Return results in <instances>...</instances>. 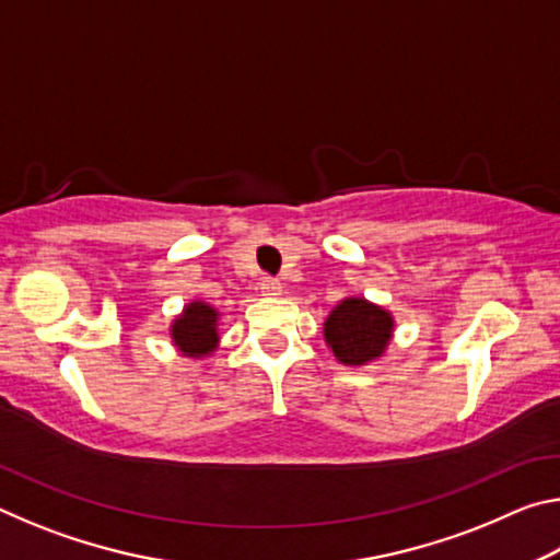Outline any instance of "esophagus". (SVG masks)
Returning a JSON list of instances; mask_svg holds the SVG:
<instances>
[{
    "label": "esophagus",
    "instance_id": "1",
    "mask_svg": "<svg viewBox=\"0 0 560 560\" xmlns=\"http://www.w3.org/2000/svg\"><path fill=\"white\" fill-rule=\"evenodd\" d=\"M259 287H261L264 296H279V293H281V281L273 279V277H264L259 281Z\"/></svg>",
    "mask_w": 560,
    "mask_h": 560
}]
</instances>
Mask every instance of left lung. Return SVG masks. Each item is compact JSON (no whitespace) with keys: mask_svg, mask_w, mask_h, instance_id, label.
Listing matches in <instances>:
<instances>
[{"mask_svg":"<svg viewBox=\"0 0 560 560\" xmlns=\"http://www.w3.org/2000/svg\"><path fill=\"white\" fill-rule=\"evenodd\" d=\"M393 336V318L365 299H346L330 311L326 340L346 365H363L383 353Z\"/></svg>","mask_w":560,"mask_h":560,"instance_id":"8db88e82","label":"left lung"}]
</instances>
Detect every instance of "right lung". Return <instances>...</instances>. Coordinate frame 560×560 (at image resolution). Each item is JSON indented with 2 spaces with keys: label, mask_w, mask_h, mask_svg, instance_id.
<instances>
[{
  "label": "right lung",
  "mask_w": 560,
  "mask_h": 560,
  "mask_svg": "<svg viewBox=\"0 0 560 560\" xmlns=\"http://www.w3.org/2000/svg\"><path fill=\"white\" fill-rule=\"evenodd\" d=\"M175 346L187 355H207L217 346V311L207 303H189L173 326Z\"/></svg>",
  "instance_id": "1"
}]
</instances>
